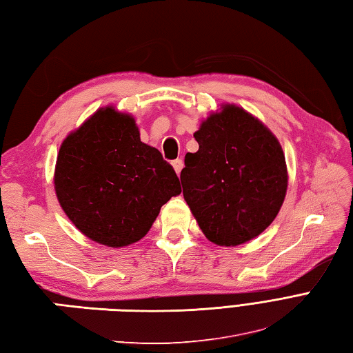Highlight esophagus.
Instances as JSON below:
<instances>
[{
	"mask_svg": "<svg viewBox=\"0 0 353 353\" xmlns=\"http://www.w3.org/2000/svg\"><path fill=\"white\" fill-rule=\"evenodd\" d=\"M172 166H174L175 172H176V174L179 175V174H181V170H183V168H184V161H183L181 159H176V160H174V161H172Z\"/></svg>",
	"mask_w": 353,
	"mask_h": 353,
	"instance_id": "obj_1",
	"label": "esophagus"
}]
</instances>
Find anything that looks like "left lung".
<instances>
[{
	"label": "left lung",
	"mask_w": 353,
	"mask_h": 353,
	"mask_svg": "<svg viewBox=\"0 0 353 353\" xmlns=\"http://www.w3.org/2000/svg\"><path fill=\"white\" fill-rule=\"evenodd\" d=\"M193 136L199 150L185 155L181 184L202 232L221 246L260 236L279 213L287 192L278 139L236 105H223Z\"/></svg>",
	"instance_id": "8db88e82"
}]
</instances>
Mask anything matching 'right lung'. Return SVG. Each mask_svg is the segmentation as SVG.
Wrapping results in <instances>:
<instances>
[{"label":"right lung","mask_w":353,"mask_h":353,"mask_svg":"<svg viewBox=\"0 0 353 353\" xmlns=\"http://www.w3.org/2000/svg\"><path fill=\"white\" fill-rule=\"evenodd\" d=\"M54 184L77 228L110 248L145 237L160 208L181 193L174 168L140 142L134 119L113 107L101 108L65 139Z\"/></svg>","instance_id":"1"}]
</instances>
